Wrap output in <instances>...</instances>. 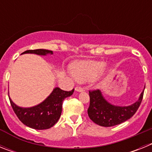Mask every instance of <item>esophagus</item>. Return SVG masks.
<instances>
[{
	"mask_svg": "<svg viewBox=\"0 0 152 152\" xmlns=\"http://www.w3.org/2000/svg\"><path fill=\"white\" fill-rule=\"evenodd\" d=\"M75 91H77V92H83L84 91V88H83L82 87H80V86H77L75 88Z\"/></svg>",
	"mask_w": 152,
	"mask_h": 152,
	"instance_id": "1",
	"label": "esophagus"
}]
</instances>
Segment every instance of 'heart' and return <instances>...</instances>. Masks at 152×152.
<instances>
[{"label":"heart","mask_w":152,"mask_h":152,"mask_svg":"<svg viewBox=\"0 0 152 152\" xmlns=\"http://www.w3.org/2000/svg\"><path fill=\"white\" fill-rule=\"evenodd\" d=\"M107 67V63L103 61L85 60L74 63L71 71L74 77L80 82L92 81L97 78Z\"/></svg>","instance_id":"1"}]
</instances>
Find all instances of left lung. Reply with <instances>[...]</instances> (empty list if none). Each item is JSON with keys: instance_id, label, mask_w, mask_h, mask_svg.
<instances>
[{"instance_id": "8db88e82", "label": "left lung", "mask_w": 152, "mask_h": 152, "mask_svg": "<svg viewBox=\"0 0 152 152\" xmlns=\"http://www.w3.org/2000/svg\"><path fill=\"white\" fill-rule=\"evenodd\" d=\"M144 94V90L139 100L127 107L115 106L103 97L100 90L89 91L90 106L88 113L94 123L104 127L116 126L129 119L139 109Z\"/></svg>"}]
</instances>
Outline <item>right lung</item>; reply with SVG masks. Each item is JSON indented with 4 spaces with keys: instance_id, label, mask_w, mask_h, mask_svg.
<instances>
[{
    "instance_id": "add662e5",
    "label": "right lung",
    "mask_w": 152,
    "mask_h": 152,
    "mask_svg": "<svg viewBox=\"0 0 152 152\" xmlns=\"http://www.w3.org/2000/svg\"><path fill=\"white\" fill-rule=\"evenodd\" d=\"M33 53L39 56L52 55V51L46 49L26 50L22 54ZM73 89L71 91H62L56 88L44 101L38 105L28 108L18 107L9 96L10 104L18 119L28 127L34 129H47L54 126L59 119L62 110L63 100L73 94Z\"/></svg>"
}]
</instances>
